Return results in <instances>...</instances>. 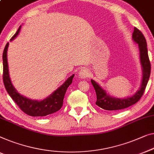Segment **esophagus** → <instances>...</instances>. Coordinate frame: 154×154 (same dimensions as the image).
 Segmentation results:
<instances>
[{
    "instance_id": "1",
    "label": "esophagus",
    "mask_w": 154,
    "mask_h": 154,
    "mask_svg": "<svg viewBox=\"0 0 154 154\" xmlns=\"http://www.w3.org/2000/svg\"><path fill=\"white\" fill-rule=\"evenodd\" d=\"M89 75H90V71H89L88 69L84 68L79 71L78 76H79V78H80V79H87Z\"/></svg>"
}]
</instances>
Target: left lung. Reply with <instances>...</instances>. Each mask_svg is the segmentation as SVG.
<instances>
[{
	"instance_id": "8db88e82",
	"label": "left lung",
	"mask_w": 154,
	"mask_h": 154,
	"mask_svg": "<svg viewBox=\"0 0 154 154\" xmlns=\"http://www.w3.org/2000/svg\"><path fill=\"white\" fill-rule=\"evenodd\" d=\"M132 39L135 43L138 44L140 51V62L142 67V81L140 87L136 92L131 97L124 99L114 97L107 93L106 90L94 80L91 82L97 94L96 104L100 108L106 110H118L128 108L139 101L145 90L151 73V64L148 56L147 45L146 39L142 33L137 28H134Z\"/></svg>"
}]
</instances>
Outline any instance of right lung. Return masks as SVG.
Returning a JSON list of instances; mask_svg holds the SVG:
<instances>
[{
	"mask_svg": "<svg viewBox=\"0 0 154 154\" xmlns=\"http://www.w3.org/2000/svg\"><path fill=\"white\" fill-rule=\"evenodd\" d=\"M21 28V26L18 29L17 32L10 39V42L14 40L18 36ZM9 43H7L5 49L3 51V82L7 92L10 96L15 103L22 111L26 114L32 117H44L48 115L54 113L60 110L63 104L64 97L69 86L72 84L74 74L69 77L63 84L55 90L53 93L43 100H33L28 99L24 96L20 94L12 83L8 62V49Z\"/></svg>",
	"mask_w": 154,
	"mask_h": 154,
	"instance_id": "right-lung-1",
	"label": "right lung"
}]
</instances>
